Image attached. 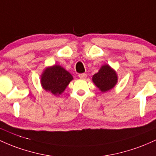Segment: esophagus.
Instances as JSON below:
<instances>
[{
  "label": "esophagus",
  "instance_id": "34e87169",
  "mask_svg": "<svg viewBox=\"0 0 156 156\" xmlns=\"http://www.w3.org/2000/svg\"><path fill=\"white\" fill-rule=\"evenodd\" d=\"M79 77L82 79V80H84V79L87 77V74L86 73H80V74H79Z\"/></svg>",
  "mask_w": 156,
  "mask_h": 156
}]
</instances>
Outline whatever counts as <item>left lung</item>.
<instances>
[{
    "label": "left lung",
    "mask_w": 156,
    "mask_h": 156,
    "mask_svg": "<svg viewBox=\"0 0 156 156\" xmlns=\"http://www.w3.org/2000/svg\"><path fill=\"white\" fill-rule=\"evenodd\" d=\"M93 82L101 92H106L113 88L117 83L118 76L116 71L108 65H104L98 73L93 76Z\"/></svg>",
    "instance_id": "1"
}]
</instances>
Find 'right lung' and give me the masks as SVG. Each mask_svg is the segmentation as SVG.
<instances>
[{"instance_id":"1","label":"right lung","mask_w":156,"mask_h":156,"mask_svg":"<svg viewBox=\"0 0 156 156\" xmlns=\"http://www.w3.org/2000/svg\"><path fill=\"white\" fill-rule=\"evenodd\" d=\"M72 80V75L69 71L59 65H55L44 70L40 83L44 90L57 96L64 91Z\"/></svg>"}]
</instances>
